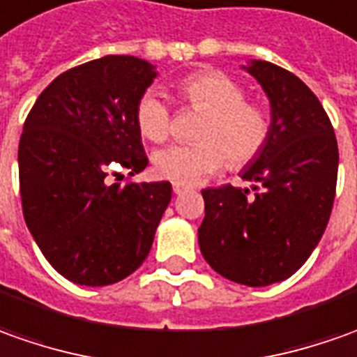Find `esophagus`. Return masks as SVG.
I'll return each instance as SVG.
<instances>
[{
  "mask_svg": "<svg viewBox=\"0 0 357 357\" xmlns=\"http://www.w3.org/2000/svg\"><path fill=\"white\" fill-rule=\"evenodd\" d=\"M188 188L184 186V184H173V192L174 195H183V192H186Z\"/></svg>",
  "mask_w": 357,
  "mask_h": 357,
  "instance_id": "obj_1",
  "label": "esophagus"
}]
</instances>
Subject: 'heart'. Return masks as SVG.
I'll return each mask as SVG.
<instances>
[{
    "label": "heart",
    "mask_w": 357,
    "mask_h": 357,
    "mask_svg": "<svg viewBox=\"0 0 357 357\" xmlns=\"http://www.w3.org/2000/svg\"><path fill=\"white\" fill-rule=\"evenodd\" d=\"M178 96L186 106L202 114L196 145H173L153 155V171L174 184L206 181L226 162L243 169L261 155L269 139V116L261 106L245 102L240 82L224 73H198L184 78ZM135 126L143 139L162 143L171 135V112L157 92H145L135 106Z\"/></svg>",
    "instance_id": "1"
}]
</instances>
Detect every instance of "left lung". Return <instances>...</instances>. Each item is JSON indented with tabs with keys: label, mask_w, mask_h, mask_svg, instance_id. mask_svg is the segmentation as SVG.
<instances>
[{
	"label": "left lung",
	"mask_w": 357,
	"mask_h": 357,
	"mask_svg": "<svg viewBox=\"0 0 357 357\" xmlns=\"http://www.w3.org/2000/svg\"><path fill=\"white\" fill-rule=\"evenodd\" d=\"M243 68L269 98V139L241 171L253 195L231 184L202 190L198 243L216 273L267 287L296 273L328 226L338 143L324 107L298 76L267 61Z\"/></svg>",
	"instance_id": "left-lung-1"
}]
</instances>
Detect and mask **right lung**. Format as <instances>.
<instances>
[{
  "label": "right lung",
  "mask_w": 357,
  "mask_h": 357,
  "mask_svg": "<svg viewBox=\"0 0 357 357\" xmlns=\"http://www.w3.org/2000/svg\"><path fill=\"white\" fill-rule=\"evenodd\" d=\"M155 76V66L137 56H102L56 76L25 119V224L47 261L76 284L104 287L133 273L171 202L167 181L107 183L117 169L133 176L149 162L135 106Z\"/></svg>",
  "instance_id": "obj_1"
}]
</instances>
